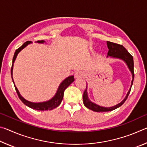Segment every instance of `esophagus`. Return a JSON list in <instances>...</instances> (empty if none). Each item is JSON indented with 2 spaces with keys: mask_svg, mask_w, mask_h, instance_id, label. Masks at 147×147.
Segmentation results:
<instances>
[{
  "mask_svg": "<svg viewBox=\"0 0 147 147\" xmlns=\"http://www.w3.org/2000/svg\"><path fill=\"white\" fill-rule=\"evenodd\" d=\"M84 76V73L83 71H78L75 73V78H83Z\"/></svg>",
  "mask_w": 147,
  "mask_h": 147,
  "instance_id": "34e87169",
  "label": "esophagus"
}]
</instances>
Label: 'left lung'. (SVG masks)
Here are the masks:
<instances>
[{
  "label": "left lung",
  "instance_id": "obj_1",
  "mask_svg": "<svg viewBox=\"0 0 147 147\" xmlns=\"http://www.w3.org/2000/svg\"><path fill=\"white\" fill-rule=\"evenodd\" d=\"M107 45H108V48L109 49L108 53V56H107V57L111 56L113 58H119V59H122V60H123L124 62H125L126 65H128L129 70L130 71L131 74H132V80H131V82L130 88L129 89V91L128 92L127 94H126V96H125V98H124V100L123 101H121L119 104H117V105L112 107H109V108H105V107L100 106L97 105V104L92 102L89 100V98H88V91H87V88H88V87L86 86V89H85V91H84V94H83L84 104L86 108L91 109L92 111H96V112H103V111L104 112V111H112L123 105V104L124 103V102H125L126 100V99H127L129 94H130V92L131 91V86H132L133 82H134V72L133 56H131V54L127 51V50L124 48L123 45H121L112 43V42H110V41H107Z\"/></svg>",
  "mask_w": 147,
  "mask_h": 147
}]
</instances>
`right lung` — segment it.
Instances as JSON below:
<instances>
[{
	"mask_svg": "<svg viewBox=\"0 0 147 147\" xmlns=\"http://www.w3.org/2000/svg\"><path fill=\"white\" fill-rule=\"evenodd\" d=\"M45 41L43 40H41V41H38L37 43H43ZM31 41H26L24 43L23 45L21 47H20L19 49H17L16 52H15L13 58V62H12V65H11V78L12 80H13V82L14 84L13 80V77H12V73H13V63L14 61L16 60V59L17 58V56L18 53L20 51H21L22 49H23L24 47H26L28 44L31 43ZM74 80V76H70L66 78L60 84L59 88L57 90V92L53 98H52L51 100H49L48 101L46 102H39V103H35V102H30L26 100V99H24L23 96H22L21 94H20L19 92L17 89V87L14 84V86L15 88H16V90L17 94H18L19 98H20L23 102L25 104L26 106H28L29 108H31L34 109H36V110H40V111H46V110H51V109H53L54 108H56V107H58L59 104H61L62 100H63V94H64V91L65 90V89L67 88V87L70 85L72 82H73Z\"/></svg>",
	"mask_w": 147,
	"mask_h": 147,
	"instance_id": "right-lung-1",
	"label": "right lung"
}]
</instances>
